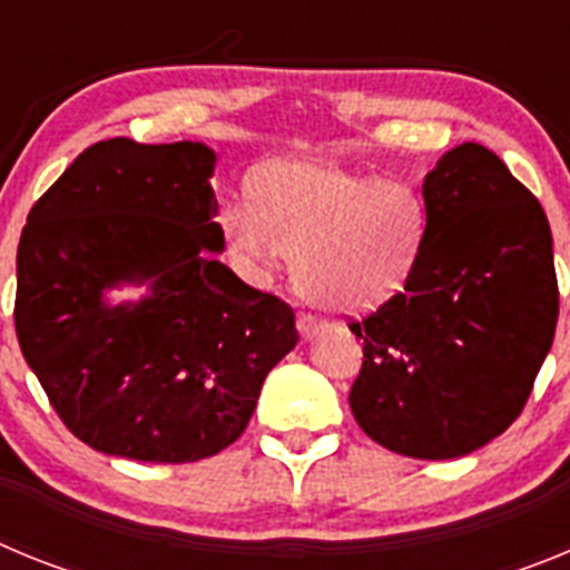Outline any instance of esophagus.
<instances>
[{"label": "esophagus", "instance_id": "obj_1", "mask_svg": "<svg viewBox=\"0 0 570 570\" xmlns=\"http://www.w3.org/2000/svg\"><path fill=\"white\" fill-rule=\"evenodd\" d=\"M296 328H299L302 340H314V336H320L322 331L328 328V325L311 314H299V320H296Z\"/></svg>", "mask_w": 570, "mask_h": 570}]
</instances>
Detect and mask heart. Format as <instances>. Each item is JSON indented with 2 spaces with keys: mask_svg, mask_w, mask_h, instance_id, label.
I'll return each instance as SVG.
<instances>
[{
  "mask_svg": "<svg viewBox=\"0 0 570 570\" xmlns=\"http://www.w3.org/2000/svg\"><path fill=\"white\" fill-rule=\"evenodd\" d=\"M428 228L411 183L334 163L288 159L262 168L250 205L223 210V230L256 262H294L305 299L331 311H365L405 285Z\"/></svg>",
  "mask_w": 570,
  "mask_h": 570,
  "instance_id": "obj_1",
  "label": "heart"
}]
</instances>
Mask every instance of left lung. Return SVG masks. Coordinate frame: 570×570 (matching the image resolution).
I'll use <instances>...</instances> for the list:
<instances>
[{"instance_id": "8db88e82", "label": "left lung", "mask_w": 570, "mask_h": 570, "mask_svg": "<svg viewBox=\"0 0 570 570\" xmlns=\"http://www.w3.org/2000/svg\"><path fill=\"white\" fill-rule=\"evenodd\" d=\"M422 196L425 242L405 291L351 322L365 360L347 402L387 451L454 460L522 414L560 291L546 210L493 150H448Z\"/></svg>"}]
</instances>
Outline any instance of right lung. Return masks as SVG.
I'll return each instance as SVG.
<instances>
[{
  "label": "right lung",
  "mask_w": 570,
  "mask_h": 570,
  "mask_svg": "<svg viewBox=\"0 0 570 570\" xmlns=\"http://www.w3.org/2000/svg\"><path fill=\"white\" fill-rule=\"evenodd\" d=\"M216 154L90 145L30 208L17 250L19 347L73 436L110 456L196 462L248 428L294 351V311L216 259ZM149 282L110 306L104 291Z\"/></svg>",
  "instance_id": "1"
}]
</instances>
